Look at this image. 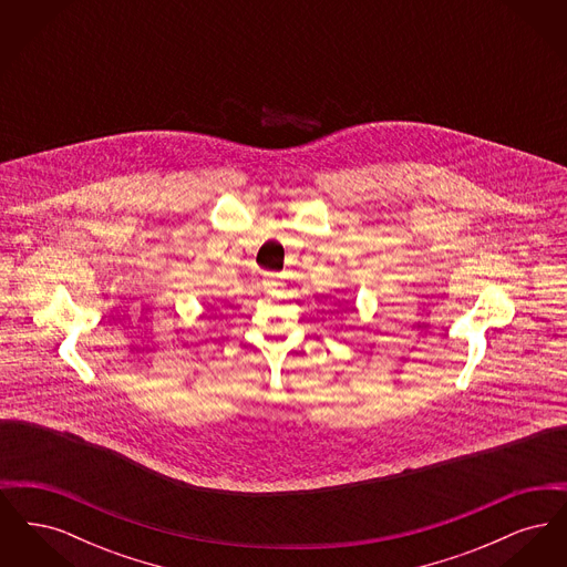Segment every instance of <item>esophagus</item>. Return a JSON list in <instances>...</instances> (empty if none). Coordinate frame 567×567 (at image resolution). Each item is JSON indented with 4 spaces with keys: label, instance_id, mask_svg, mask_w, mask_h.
<instances>
[{
    "label": "esophagus",
    "instance_id": "1",
    "mask_svg": "<svg viewBox=\"0 0 567 567\" xmlns=\"http://www.w3.org/2000/svg\"><path fill=\"white\" fill-rule=\"evenodd\" d=\"M261 285H264V289H276L278 285H280V276L278 274H264V280H261Z\"/></svg>",
    "mask_w": 567,
    "mask_h": 567
}]
</instances>
